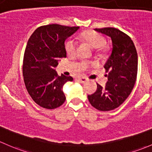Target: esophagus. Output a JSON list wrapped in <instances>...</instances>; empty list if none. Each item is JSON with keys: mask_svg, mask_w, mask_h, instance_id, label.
Returning <instances> with one entry per match:
<instances>
[{"mask_svg": "<svg viewBox=\"0 0 152 152\" xmlns=\"http://www.w3.org/2000/svg\"><path fill=\"white\" fill-rule=\"evenodd\" d=\"M77 80L79 82L83 83H86L88 80L87 78L85 77H77Z\"/></svg>", "mask_w": 152, "mask_h": 152, "instance_id": "34e87169", "label": "esophagus"}]
</instances>
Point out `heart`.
<instances>
[{
	"instance_id": "heart-1",
	"label": "heart",
	"mask_w": 152,
	"mask_h": 152,
	"mask_svg": "<svg viewBox=\"0 0 152 152\" xmlns=\"http://www.w3.org/2000/svg\"><path fill=\"white\" fill-rule=\"evenodd\" d=\"M81 39L86 42L91 47L96 48V50L99 53H104L107 50L106 48V39L102 35L94 31H86L82 33L80 35ZM77 42L72 38H69L64 42V49L66 54L69 57H74L76 56L77 51ZM90 64L89 62L83 61L81 63V67L83 69H86Z\"/></svg>"
}]
</instances>
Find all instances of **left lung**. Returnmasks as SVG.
Listing matches in <instances>:
<instances>
[{"mask_svg":"<svg viewBox=\"0 0 152 152\" xmlns=\"http://www.w3.org/2000/svg\"><path fill=\"white\" fill-rule=\"evenodd\" d=\"M111 38L113 50L104 65L107 73L105 88L97 84L94 94L88 99L94 107L101 111L114 110L129 96L135 83L137 73V53L127 34L115 28H95Z\"/></svg>","mask_w":152,"mask_h":152,"instance_id":"1","label":"left lung"}]
</instances>
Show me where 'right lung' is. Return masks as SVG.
I'll return each mask as SVG.
<instances>
[{
    "instance_id": "right-lung-1",
    "label": "right lung",
    "mask_w": 152,
    "mask_h": 152,
    "mask_svg": "<svg viewBox=\"0 0 152 152\" xmlns=\"http://www.w3.org/2000/svg\"><path fill=\"white\" fill-rule=\"evenodd\" d=\"M80 27L47 25L39 27L30 37L24 53L23 75L33 100L46 109L60 107L66 100L62 88L72 81L71 76H59L54 69L61 58L66 57L65 40Z\"/></svg>"
}]
</instances>
